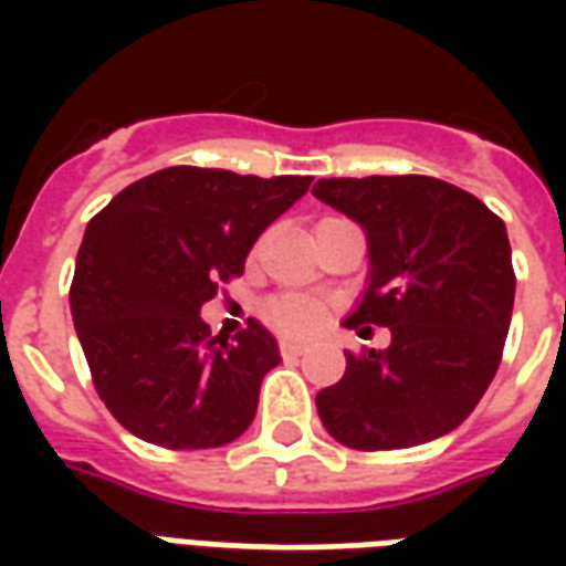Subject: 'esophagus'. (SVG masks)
Segmentation results:
<instances>
[{"mask_svg":"<svg viewBox=\"0 0 566 566\" xmlns=\"http://www.w3.org/2000/svg\"><path fill=\"white\" fill-rule=\"evenodd\" d=\"M282 355L284 357H300V355H306V345H300V343H291V339H282Z\"/></svg>","mask_w":566,"mask_h":566,"instance_id":"34e87169","label":"esophagus"}]
</instances>
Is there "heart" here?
<instances>
[{
  "instance_id": "heart-1",
  "label": "heart",
  "mask_w": 566,
  "mask_h": 566,
  "mask_svg": "<svg viewBox=\"0 0 566 566\" xmlns=\"http://www.w3.org/2000/svg\"><path fill=\"white\" fill-rule=\"evenodd\" d=\"M324 303L315 300V296H275L270 306H266V318L279 327L282 333H291V336H306L318 327L324 321Z\"/></svg>"
}]
</instances>
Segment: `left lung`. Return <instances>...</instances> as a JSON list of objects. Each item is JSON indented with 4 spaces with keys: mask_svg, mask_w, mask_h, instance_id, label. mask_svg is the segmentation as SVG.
Returning <instances> with one entry per match:
<instances>
[{
    "mask_svg": "<svg viewBox=\"0 0 566 566\" xmlns=\"http://www.w3.org/2000/svg\"><path fill=\"white\" fill-rule=\"evenodd\" d=\"M312 193L367 233V287L345 327L391 331L385 352L345 355L343 379L315 397L321 424L357 451L446 437L488 391L510 333L506 223L427 175L321 178Z\"/></svg>",
    "mask_w": 566,
    "mask_h": 566,
    "instance_id": "1",
    "label": "left lung"
}]
</instances>
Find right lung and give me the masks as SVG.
Wrapping results in <instances>:
<instances>
[{
  "instance_id": "add662e5",
  "label": "right lung",
  "mask_w": 566,
  "mask_h": 566,
  "mask_svg": "<svg viewBox=\"0 0 566 566\" xmlns=\"http://www.w3.org/2000/svg\"><path fill=\"white\" fill-rule=\"evenodd\" d=\"M308 185V175L169 166L87 223L69 306L93 385L133 437L218 449L251 427L279 343L260 321L233 343L211 336L199 308L245 272L258 235Z\"/></svg>"
}]
</instances>
